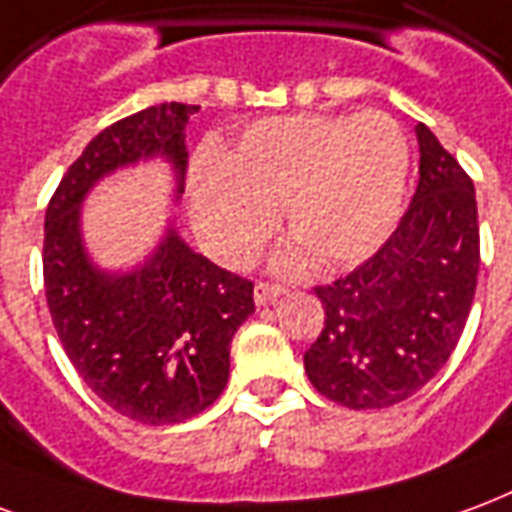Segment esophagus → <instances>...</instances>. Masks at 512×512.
Listing matches in <instances>:
<instances>
[{"label": "esophagus", "instance_id": "1", "mask_svg": "<svg viewBox=\"0 0 512 512\" xmlns=\"http://www.w3.org/2000/svg\"><path fill=\"white\" fill-rule=\"evenodd\" d=\"M278 294H281V286H272V283H256L253 286V300H256V305H267Z\"/></svg>", "mask_w": 512, "mask_h": 512}]
</instances>
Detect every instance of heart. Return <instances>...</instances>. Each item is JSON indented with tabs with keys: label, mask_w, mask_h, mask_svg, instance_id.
<instances>
[{
	"label": "heart",
	"mask_w": 512,
	"mask_h": 512,
	"mask_svg": "<svg viewBox=\"0 0 512 512\" xmlns=\"http://www.w3.org/2000/svg\"><path fill=\"white\" fill-rule=\"evenodd\" d=\"M406 174V138L384 114L261 119L193 169V226L215 259L245 267L270 240L281 207L294 240L283 245L278 267L302 270L316 259L335 270L363 261L390 237Z\"/></svg>",
	"instance_id": "b5f03b06"
}]
</instances>
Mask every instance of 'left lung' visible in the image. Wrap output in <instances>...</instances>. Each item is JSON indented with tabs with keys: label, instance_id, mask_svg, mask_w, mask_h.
Wrapping results in <instances>:
<instances>
[{
	"label": "left lung",
	"instance_id": "8db88e82",
	"mask_svg": "<svg viewBox=\"0 0 512 512\" xmlns=\"http://www.w3.org/2000/svg\"><path fill=\"white\" fill-rule=\"evenodd\" d=\"M420 182L390 240L330 286L324 327L305 352L311 384L346 409L412 398L450 360L480 270L475 185L423 122Z\"/></svg>",
	"mask_w": 512,
	"mask_h": 512
}]
</instances>
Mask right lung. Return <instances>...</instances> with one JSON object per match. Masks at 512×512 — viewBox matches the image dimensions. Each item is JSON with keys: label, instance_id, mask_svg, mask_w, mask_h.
Listing matches in <instances>:
<instances>
[{"label": "right lung", "instance_id": "right-lung-1", "mask_svg": "<svg viewBox=\"0 0 512 512\" xmlns=\"http://www.w3.org/2000/svg\"><path fill=\"white\" fill-rule=\"evenodd\" d=\"M199 111L160 103L100 130L67 169L46 210L43 281L70 363L100 401L144 425L182 423L229 382L231 338L251 316L253 283L220 270L169 229L144 264L100 270L81 234V204L100 179L163 158L174 199L185 190V125Z\"/></svg>", "mask_w": 512, "mask_h": 512}]
</instances>
